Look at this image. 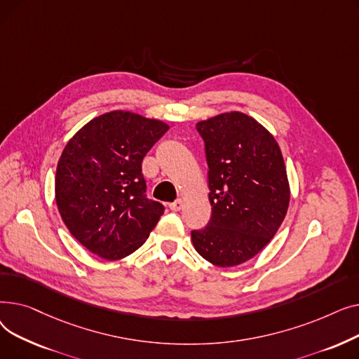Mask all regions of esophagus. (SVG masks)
I'll return each instance as SVG.
<instances>
[{"label": "esophagus", "mask_w": 359, "mask_h": 359, "mask_svg": "<svg viewBox=\"0 0 359 359\" xmlns=\"http://www.w3.org/2000/svg\"><path fill=\"white\" fill-rule=\"evenodd\" d=\"M182 206H183V202L180 199H177V201H175L172 203H168V208L172 210V211H180Z\"/></svg>", "instance_id": "1"}]
</instances>
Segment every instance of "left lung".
Instances as JSON below:
<instances>
[{"instance_id":"obj_1","label":"left lung","mask_w":359,"mask_h":359,"mask_svg":"<svg viewBox=\"0 0 359 359\" xmlns=\"http://www.w3.org/2000/svg\"><path fill=\"white\" fill-rule=\"evenodd\" d=\"M208 163L211 219L192 231L196 252L231 268L256 256L273 238L290 205V183L271 132L241 111L196 123Z\"/></svg>"}]
</instances>
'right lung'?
<instances>
[{
    "mask_svg": "<svg viewBox=\"0 0 359 359\" xmlns=\"http://www.w3.org/2000/svg\"><path fill=\"white\" fill-rule=\"evenodd\" d=\"M168 125L113 110L91 119L65 145L55 198L69 233L91 253L118 260L140 249L164 214L145 195L142 160Z\"/></svg>",
    "mask_w": 359,
    "mask_h": 359,
    "instance_id": "add662e5",
    "label": "right lung"
}]
</instances>
